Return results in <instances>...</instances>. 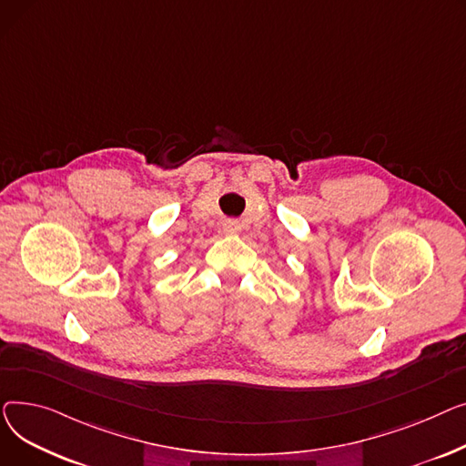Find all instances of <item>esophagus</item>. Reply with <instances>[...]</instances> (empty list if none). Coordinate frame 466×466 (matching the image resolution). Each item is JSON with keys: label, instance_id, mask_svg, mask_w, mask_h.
Returning a JSON list of instances; mask_svg holds the SVG:
<instances>
[{"label": "esophagus", "instance_id": "34e87169", "mask_svg": "<svg viewBox=\"0 0 466 466\" xmlns=\"http://www.w3.org/2000/svg\"><path fill=\"white\" fill-rule=\"evenodd\" d=\"M224 231L226 233H238L240 231V222L238 220H226L224 222Z\"/></svg>", "mask_w": 466, "mask_h": 466}]
</instances>
